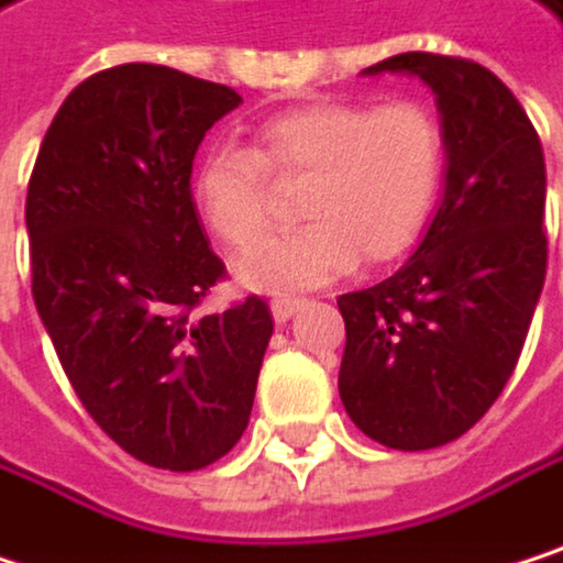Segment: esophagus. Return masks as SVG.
<instances>
[{
  "label": "esophagus",
  "mask_w": 563,
  "mask_h": 563,
  "mask_svg": "<svg viewBox=\"0 0 563 563\" xmlns=\"http://www.w3.org/2000/svg\"><path fill=\"white\" fill-rule=\"evenodd\" d=\"M300 307H303V300H300V297H276V300L269 303V310H273V320H276V323H287Z\"/></svg>",
  "instance_id": "obj_1"
}]
</instances>
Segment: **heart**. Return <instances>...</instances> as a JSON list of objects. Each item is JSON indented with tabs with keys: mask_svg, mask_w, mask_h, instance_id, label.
Instances as JSON below:
<instances>
[{
	"mask_svg": "<svg viewBox=\"0 0 563 563\" xmlns=\"http://www.w3.org/2000/svg\"><path fill=\"white\" fill-rule=\"evenodd\" d=\"M445 174V131L419 98L310 101L263 118L253 147L213 144L194 167L190 200L233 250L269 223V177L300 180V227L263 240L240 260L256 290L327 284L356 256L389 263L429 227Z\"/></svg>",
	"mask_w": 563,
	"mask_h": 563,
	"instance_id": "obj_1",
	"label": "heart"
}]
</instances>
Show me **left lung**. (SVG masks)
Returning a JSON list of instances; mask_svg holds the SVG:
<instances>
[{"label": "left lung", "mask_w": 563, "mask_h": 563, "mask_svg": "<svg viewBox=\"0 0 563 563\" xmlns=\"http://www.w3.org/2000/svg\"><path fill=\"white\" fill-rule=\"evenodd\" d=\"M366 71L432 85L449 174L406 266L336 300L340 396L369 439L422 452L465 435L518 366L548 273L544 151L511 88L472 58L402 52Z\"/></svg>", "instance_id": "8db88e82"}]
</instances>
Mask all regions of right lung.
Wrapping results in <instances>:
<instances>
[{"label":"right lung","instance_id":"right-lung-1","mask_svg":"<svg viewBox=\"0 0 563 563\" xmlns=\"http://www.w3.org/2000/svg\"><path fill=\"white\" fill-rule=\"evenodd\" d=\"M240 101L167 65L95 71L52 118L25 194L32 297L75 396L111 442L167 472L236 445L273 333L260 297L194 313L227 266L190 167Z\"/></svg>","mask_w":563,"mask_h":563}]
</instances>
